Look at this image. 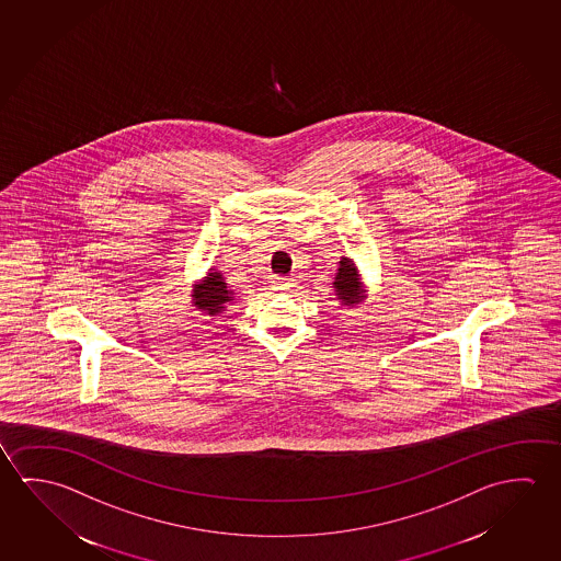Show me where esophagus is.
Returning <instances> with one entry per match:
<instances>
[{
  "mask_svg": "<svg viewBox=\"0 0 561 561\" xmlns=\"http://www.w3.org/2000/svg\"><path fill=\"white\" fill-rule=\"evenodd\" d=\"M291 282H294V279H291V277L289 276H285V277H282V282H279V289H289V287H291Z\"/></svg>",
  "mask_w": 561,
  "mask_h": 561,
  "instance_id": "34e87169",
  "label": "esophagus"
}]
</instances>
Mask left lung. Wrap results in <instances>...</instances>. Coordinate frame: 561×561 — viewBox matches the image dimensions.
<instances>
[{"instance_id":"8db88e82","label":"left lung","mask_w":561,"mask_h":561,"mask_svg":"<svg viewBox=\"0 0 561 561\" xmlns=\"http://www.w3.org/2000/svg\"><path fill=\"white\" fill-rule=\"evenodd\" d=\"M334 287V295L339 297V301L342 305H354L362 304L366 299V291H364V285L359 282V274L354 262L350 257H340V267L332 282Z\"/></svg>"}]
</instances>
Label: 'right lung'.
<instances>
[{
	"mask_svg": "<svg viewBox=\"0 0 561 561\" xmlns=\"http://www.w3.org/2000/svg\"><path fill=\"white\" fill-rule=\"evenodd\" d=\"M192 301L197 309H202L209 317H217L227 309V304L234 299L229 285L225 284V277L219 272H209L199 284L193 285Z\"/></svg>",
	"mask_w": 561,
	"mask_h": 561,
	"instance_id": "1",
	"label": "right lung"
}]
</instances>
